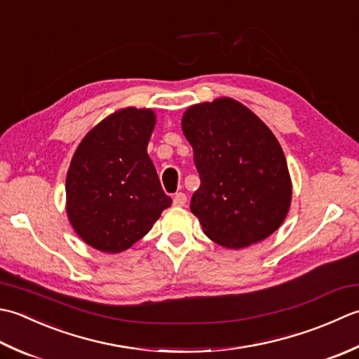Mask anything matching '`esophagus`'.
Wrapping results in <instances>:
<instances>
[{"mask_svg":"<svg viewBox=\"0 0 359 359\" xmlns=\"http://www.w3.org/2000/svg\"><path fill=\"white\" fill-rule=\"evenodd\" d=\"M186 203H187V196H186L184 194H182V192H178L177 195L173 196V206L184 208Z\"/></svg>","mask_w":359,"mask_h":359,"instance_id":"esophagus-1","label":"esophagus"}]
</instances>
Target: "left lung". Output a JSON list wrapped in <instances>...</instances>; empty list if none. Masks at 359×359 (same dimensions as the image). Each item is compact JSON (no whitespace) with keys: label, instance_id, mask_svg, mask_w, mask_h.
Masks as SVG:
<instances>
[{"label":"left lung","instance_id":"obj_1","mask_svg":"<svg viewBox=\"0 0 359 359\" xmlns=\"http://www.w3.org/2000/svg\"><path fill=\"white\" fill-rule=\"evenodd\" d=\"M181 128L201 184L190 201L203 232L229 250L268 238L287 218L292 182L279 141L232 97L189 107Z\"/></svg>","mask_w":359,"mask_h":359}]
</instances>
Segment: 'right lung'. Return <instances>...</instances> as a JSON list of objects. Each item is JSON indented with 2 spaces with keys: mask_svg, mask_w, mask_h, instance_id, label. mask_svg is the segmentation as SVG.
<instances>
[{
  "mask_svg": "<svg viewBox=\"0 0 359 359\" xmlns=\"http://www.w3.org/2000/svg\"><path fill=\"white\" fill-rule=\"evenodd\" d=\"M155 126L151 108H119L88 131L72 155L65 208L72 229L94 250H128L170 208L147 153Z\"/></svg>",
  "mask_w": 359,
  "mask_h": 359,
  "instance_id": "1",
  "label": "right lung"
}]
</instances>
